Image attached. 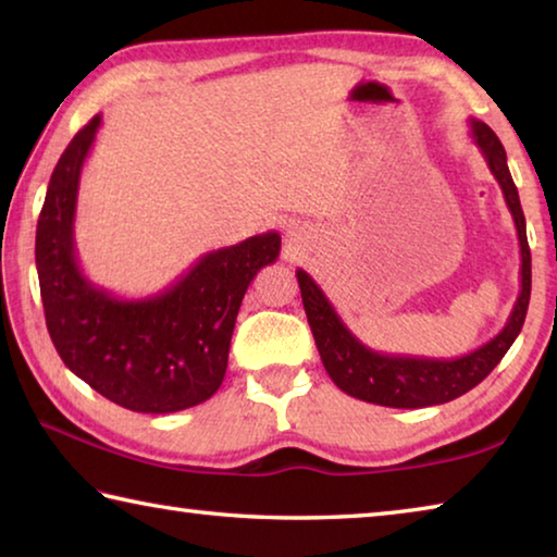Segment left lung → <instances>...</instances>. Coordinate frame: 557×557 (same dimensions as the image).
<instances>
[{
  "mask_svg": "<svg viewBox=\"0 0 557 557\" xmlns=\"http://www.w3.org/2000/svg\"><path fill=\"white\" fill-rule=\"evenodd\" d=\"M471 139L482 152L488 172L502 186L508 211L513 215V225L521 245V292L511 309L506 326L492 342L474 348L471 354L459 358H425V356H398L381 354L366 346L351 329L344 324L332 301L317 285L312 275L297 270V282L301 289V305L312 326L314 342L322 356V363L338 388L351 398L385 405V408H428V405H442L459 398L474 385L482 383L496 363L506 356L508 348L521 334L525 322L528 299H531V248L525 238V219L518 199V188L508 172L506 149L498 143L494 129L471 117L469 120Z\"/></svg>",
  "mask_w": 557,
  "mask_h": 557,
  "instance_id": "obj_1",
  "label": "left lung"
}]
</instances>
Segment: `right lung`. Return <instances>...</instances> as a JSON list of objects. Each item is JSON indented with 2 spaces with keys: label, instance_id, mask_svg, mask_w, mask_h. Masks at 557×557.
Returning <instances> with one entry per match:
<instances>
[{
  "label": "right lung",
  "instance_id": "1",
  "mask_svg": "<svg viewBox=\"0 0 557 557\" xmlns=\"http://www.w3.org/2000/svg\"><path fill=\"white\" fill-rule=\"evenodd\" d=\"M102 115L92 117L55 164L36 225V270L46 326L63 363L102 398L135 412L194 408L221 388L240 301L280 256V233L201 256L174 285L125 299L90 282L75 252L83 164Z\"/></svg>",
  "mask_w": 557,
  "mask_h": 557
}]
</instances>
